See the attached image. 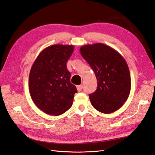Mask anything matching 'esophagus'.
<instances>
[{
  "mask_svg": "<svg viewBox=\"0 0 155 155\" xmlns=\"http://www.w3.org/2000/svg\"><path fill=\"white\" fill-rule=\"evenodd\" d=\"M77 91L80 92V91H81L82 90H83V85H77Z\"/></svg>",
  "mask_w": 155,
  "mask_h": 155,
  "instance_id": "34e87169",
  "label": "esophagus"
}]
</instances>
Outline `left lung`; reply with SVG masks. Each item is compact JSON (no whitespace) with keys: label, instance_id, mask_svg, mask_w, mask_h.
<instances>
[{"label":"left lung","instance_id":"1","mask_svg":"<svg viewBox=\"0 0 155 155\" xmlns=\"http://www.w3.org/2000/svg\"><path fill=\"white\" fill-rule=\"evenodd\" d=\"M80 51L97 79V90L89 94L93 107L104 114L119 109L130 92V75L126 61L119 52L103 43L84 45Z\"/></svg>","mask_w":155,"mask_h":155}]
</instances>
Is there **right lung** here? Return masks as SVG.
Here are the masks:
<instances>
[{"label":"right lung","mask_w":155,"mask_h":155,"mask_svg":"<svg viewBox=\"0 0 155 155\" xmlns=\"http://www.w3.org/2000/svg\"><path fill=\"white\" fill-rule=\"evenodd\" d=\"M73 45H54L43 49L36 58L29 74L32 100L47 114L58 116L70 108L77 88L71 83L67 62Z\"/></svg>","instance_id":"right-lung-1"}]
</instances>
